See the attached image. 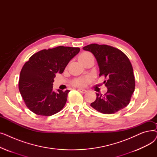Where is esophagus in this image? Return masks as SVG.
Masks as SVG:
<instances>
[{
	"mask_svg": "<svg viewBox=\"0 0 157 157\" xmlns=\"http://www.w3.org/2000/svg\"><path fill=\"white\" fill-rule=\"evenodd\" d=\"M78 90L79 92H80L81 93H82V94H85V93L87 92L86 90H85V89H81V88H78Z\"/></svg>",
	"mask_w": 157,
	"mask_h": 157,
	"instance_id": "obj_1",
	"label": "esophagus"
}]
</instances>
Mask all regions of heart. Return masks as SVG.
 I'll list each match as a JSON object with an SVG mask.
<instances>
[{
  "label": "heart",
  "mask_w": 157,
  "mask_h": 157,
  "mask_svg": "<svg viewBox=\"0 0 157 157\" xmlns=\"http://www.w3.org/2000/svg\"><path fill=\"white\" fill-rule=\"evenodd\" d=\"M90 55H92V54L89 53V52H85L83 53H82L79 56V60L80 61H82L83 60L86 59H87V58L88 56H90ZM90 77H84V78H78V79H76L73 80L72 81V85L74 86H77V87H81V86H85L88 82L90 81Z\"/></svg>",
  "instance_id": "1"
}]
</instances>
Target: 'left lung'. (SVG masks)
Listing matches in <instances>:
<instances>
[{
    "label": "left lung",
    "instance_id": "obj_1",
    "mask_svg": "<svg viewBox=\"0 0 157 157\" xmlns=\"http://www.w3.org/2000/svg\"><path fill=\"white\" fill-rule=\"evenodd\" d=\"M92 52L108 88L104 94H96L91 103L94 109L104 114H114L128 105L135 89L133 68L127 56L118 48L106 44H91L83 48Z\"/></svg>",
    "mask_w": 157,
    "mask_h": 157
}]
</instances>
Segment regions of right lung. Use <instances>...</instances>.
Here are the masks:
<instances>
[{
  "instance_id": "obj_1",
  "label": "right lung",
  "mask_w": 157,
  "mask_h": 157,
  "mask_svg": "<svg viewBox=\"0 0 157 157\" xmlns=\"http://www.w3.org/2000/svg\"><path fill=\"white\" fill-rule=\"evenodd\" d=\"M79 48L58 46L43 49L29 58L20 72L18 88L27 108L40 116H52L61 111L70 90H53L56 73L62 74Z\"/></svg>"
}]
</instances>
